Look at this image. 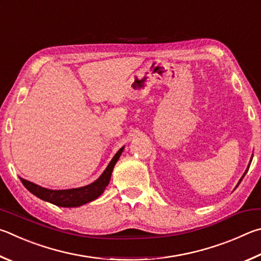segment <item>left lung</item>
I'll list each match as a JSON object with an SVG mask.
<instances>
[{
    "label": "left lung",
    "mask_w": 261,
    "mask_h": 261,
    "mask_svg": "<svg viewBox=\"0 0 261 261\" xmlns=\"http://www.w3.org/2000/svg\"><path fill=\"white\" fill-rule=\"evenodd\" d=\"M252 158H253V154H252V157H251V161H250V164H251V162H252ZM250 164H249V166H248V168H246V171L244 172V174H243V176H242V177H241V179H240V181H239V184H237V186H236V187H239V185L241 184V181H242V180H243V177L245 176V174H246V172H248V170H249V167H250Z\"/></svg>",
    "instance_id": "obj_1"
}]
</instances>
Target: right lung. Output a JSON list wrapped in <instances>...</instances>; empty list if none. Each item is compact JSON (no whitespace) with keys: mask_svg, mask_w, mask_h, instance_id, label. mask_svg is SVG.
Masks as SVG:
<instances>
[{"mask_svg":"<svg viewBox=\"0 0 261 261\" xmlns=\"http://www.w3.org/2000/svg\"><path fill=\"white\" fill-rule=\"evenodd\" d=\"M123 149H125V147H122L118 150V152L114 154L113 158L111 159V162L109 163L108 167L105 168L104 172L100 174V176L97 180L94 181L93 184L90 185L80 187V188L53 190V189L43 188V187L35 185L33 182L21 179V177H20V181L30 193L35 195L36 197H39L40 199L45 200V202L57 205V206H61V207L81 206V205H85L87 203L91 202V200H95L96 198H98L99 196L103 194V191L109 185L110 179H111L113 167L118 162V159L120 158Z\"/></svg>","mask_w":261,"mask_h":261,"instance_id":"right-lung-1","label":"right lung"}]
</instances>
